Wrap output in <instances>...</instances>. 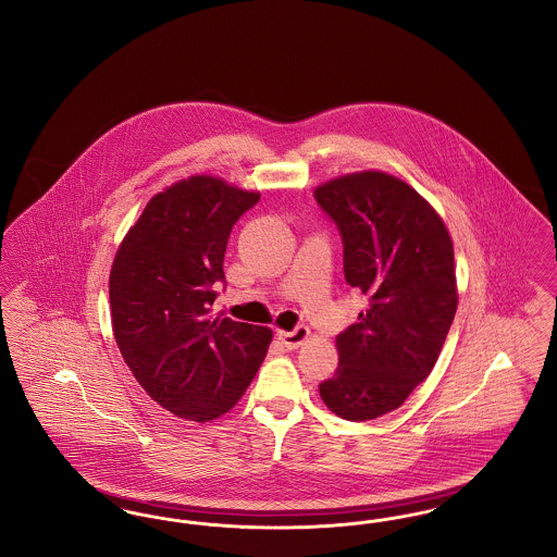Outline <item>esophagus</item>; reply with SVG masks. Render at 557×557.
<instances>
[{
    "instance_id": "obj_1",
    "label": "esophagus",
    "mask_w": 557,
    "mask_h": 557,
    "mask_svg": "<svg viewBox=\"0 0 557 557\" xmlns=\"http://www.w3.org/2000/svg\"><path fill=\"white\" fill-rule=\"evenodd\" d=\"M277 338L286 348H298L307 338H309V327L307 325H296L290 332H277Z\"/></svg>"
}]
</instances>
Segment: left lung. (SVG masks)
Wrapping results in <instances>:
<instances>
[{
	"label": "left lung",
	"instance_id": "left-lung-1",
	"mask_svg": "<svg viewBox=\"0 0 557 557\" xmlns=\"http://www.w3.org/2000/svg\"><path fill=\"white\" fill-rule=\"evenodd\" d=\"M343 238L346 286L366 298L336 336L341 363L319 384L350 422L398 409L434 368L457 309L453 244L443 219L393 175L366 171L313 191Z\"/></svg>",
	"mask_w": 557,
	"mask_h": 557
}]
</instances>
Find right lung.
I'll return each mask as SVG.
<instances>
[{
	"label": "right lung",
	"instance_id": "1",
	"mask_svg": "<svg viewBox=\"0 0 557 557\" xmlns=\"http://www.w3.org/2000/svg\"><path fill=\"white\" fill-rule=\"evenodd\" d=\"M261 200L196 175L157 194L110 271L119 350L141 388L177 418L227 413L265 359L271 330L211 318L232 227Z\"/></svg>",
	"mask_w": 557,
	"mask_h": 557
}]
</instances>
